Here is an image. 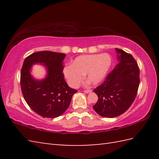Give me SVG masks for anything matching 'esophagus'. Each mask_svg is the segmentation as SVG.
<instances>
[{"label":"esophagus","instance_id":"obj_1","mask_svg":"<svg viewBox=\"0 0 159 159\" xmlns=\"http://www.w3.org/2000/svg\"><path fill=\"white\" fill-rule=\"evenodd\" d=\"M92 92V89H86V90H84V92H85L86 93H91Z\"/></svg>","mask_w":159,"mask_h":159}]
</instances>
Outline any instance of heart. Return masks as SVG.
Masks as SVG:
<instances>
[{
    "instance_id": "1",
    "label": "heart",
    "mask_w": 159,
    "mask_h": 159,
    "mask_svg": "<svg viewBox=\"0 0 159 159\" xmlns=\"http://www.w3.org/2000/svg\"><path fill=\"white\" fill-rule=\"evenodd\" d=\"M111 57L108 54L81 55L76 57L64 69V74L69 85L76 87L83 81L86 74L87 81L98 85L106 77L111 66Z\"/></svg>"
}]
</instances>
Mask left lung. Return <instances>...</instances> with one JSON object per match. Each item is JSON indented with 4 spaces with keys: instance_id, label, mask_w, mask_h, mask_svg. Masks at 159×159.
<instances>
[{
    "instance_id": "obj_1",
    "label": "left lung",
    "mask_w": 159,
    "mask_h": 159,
    "mask_svg": "<svg viewBox=\"0 0 159 159\" xmlns=\"http://www.w3.org/2000/svg\"><path fill=\"white\" fill-rule=\"evenodd\" d=\"M116 50L119 63L93 90L98 100L93 108L104 117H117L129 109L140 83L139 68L134 57L122 50Z\"/></svg>"
}]
</instances>
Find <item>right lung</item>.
<instances>
[{"label": "right lung", "mask_w": 159, "mask_h": 159, "mask_svg": "<svg viewBox=\"0 0 159 159\" xmlns=\"http://www.w3.org/2000/svg\"><path fill=\"white\" fill-rule=\"evenodd\" d=\"M66 54L44 50L26 57L20 72V86L25 101L31 109L43 117L60 116L69 107L77 90L67 85L63 73ZM40 62L47 67L44 80L33 79L30 71L33 64Z\"/></svg>", "instance_id": "right-lung-1"}]
</instances>
